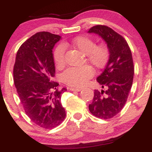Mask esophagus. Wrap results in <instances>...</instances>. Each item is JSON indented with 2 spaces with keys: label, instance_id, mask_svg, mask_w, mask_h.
Here are the masks:
<instances>
[{
  "label": "esophagus",
  "instance_id": "obj_1",
  "mask_svg": "<svg viewBox=\"0 0 152 152\" xmlns=\"http://www.w3.org/2000/svg\"><path fill=\"white\" fill-rule=\"evenodd\" d=\"M81 89H82L81 88H74V87H71V88H70V90L75 91V92H79Z\"/></svg>",
  "mask_w": 152,
  "mask_h": 152
}]
</instances>
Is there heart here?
I'll list each match as a JSON object with an SVG mask.
<instances>
[{
    "instance_id": "1",
    "label": "heart",
    "mask_w": 152,
    "mask_h": 152,
    "mask_svg": "<svg viewBox=\"0 0 152 152\" xmlns=\"http://www.w3.org/2000/svg\"><path fill=\"white\" fill-rule=\"evenodd\" d=\"M71 46L81 51L86 55L87 60L97 69H101L106 65L109 60V49L104 43L95 45L92 38L87 36H78L71 43L59 44L53 53L55 63L57 68H62L65 65V46ZM94 75V70L89 65L71 67L62 75V80L65 84L72 87H81L87 84Z\"/></svg>"
}]
</instances>
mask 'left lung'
I'll list each match as a JSON object with an SVG mask.
<instances>
[{
    "label": "left lung",
    "mask_w": 152,
    "mask_h": 152,
    "mask_svg": "<svg viewBox=\"0 0 152 152\" xmlns=\"http://www.w3.org/2000/svg\"><path fill=\"white\" fill-rule=\"evenodd\" d=\"M88 33L103 38L110 52L104 71L97 78V82L105 89H95L89 110L97 118L108 119L122 111L128 97L134 76L132 53L126 40L108 26L95 25Z\"/></svg>",
    "instance_id": "left-lung-1"
}]
</instances>
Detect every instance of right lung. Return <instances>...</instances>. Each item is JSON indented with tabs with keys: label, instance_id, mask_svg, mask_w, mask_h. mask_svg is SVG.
I'll return each instance as SVG.
<instances>
[{
	"label": "right lung",
	"instance_id": "1",
	"mask_svg": "<svg viewBox=\"0 0 152 152\" xmlns=\"http://www.w3.org/2000/svg\"><path fill=\"white\" fill-rule=\"evenodd\" d=\"M60 36L38 32L18 49L14 66V82L25 114L36 124L52 129L65 118L61 103L66 88L58 89L52 49Z\"/></svg>",
	"mask_w": 152,
	"mask_h": 152
}]
</instances>
